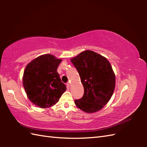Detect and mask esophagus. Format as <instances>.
Masks as SVG:
<instances>
[{
  "label": "esophagus",
  "mask_w": 147,
  "mask_h": 147,
  "mask_svg": "<svg viewBox=\"0 0 147 147\" xmlns=\"http://www.w3.org/2000/svg\"><path fill=\"white\" fill-rule=\"evenodd\" d=\"M66 85H67V86L68 88H69V87L70 86V83H69V82H67V84H66Z\"/></svg>",
  "instance_id": "esophagus-1"
}]
</instances>
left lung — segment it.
<instances>
[{"label":"left lung","instance_id":"8db88e82","mask_svg":"<svg viewBox=\"0 0 147 147\" xmlns=\"http://www.w3.org/2000/svg\"><path fill=\"white\" fill-rule=\"evenodd\" d=\"M80 74L84 95L74 103L86 113L100 110L111 99L115 85V74L104 56L92 51L81 52L71 59Z\"/></svg>","mask_w":147,"mask_h":147}]
</instances>
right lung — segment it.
Masks as SVG:
<instances>
[{
  "mask_svg": "<svg viewBox=\"0 0 147 147\" xmlns=\"http://www.w3.org/2000/svg\"><path fill=\"white\" fill-rule=\"evenodd\" d=\"M61 61L54 55L44 54L33 59L24 69V88L30 100L39 107L55 105L66 90L57 71Z\"/></svg>",
  "mask_w": 147,
  "mask_h": 147,
  "instance_id": "1",
  "label": "right lung"
}]
</instances>
